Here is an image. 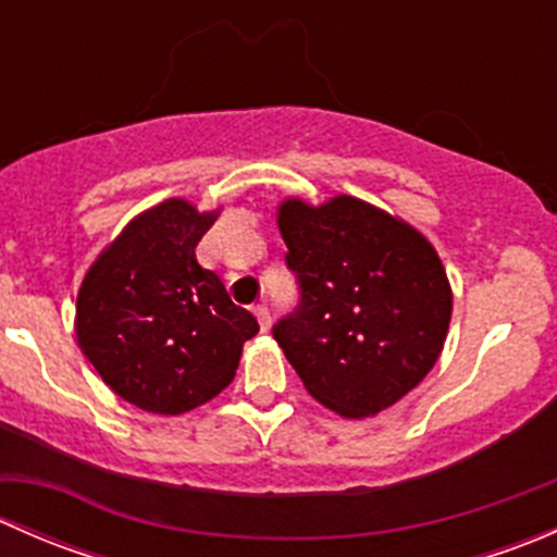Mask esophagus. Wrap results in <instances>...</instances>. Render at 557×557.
Here are the masks:
<instances>
[{
	"label": "esophagus",
	"mask_w": 557,
	"mask_h": 557,
	"mask_svg": "<svg viewBox=\"0 0 557 557\" xmlns=\"http://www.w3.org/2000/svg\"><path fill=\"white\" fill-rule=\"evenodd\" d=\"M252 314H256L258 325H261V331H269V325H272V318H269V310L263 305H256L252 307Z\"/></svg>",
	"instance_id": "esophagus-1"
}]
</instances>
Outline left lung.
Listing matches in <instances>:
<instances>
[{
	"label": "left lung",
	"mask_w": 557,
	"mask_h": 557,
	"mask_svg": "<svg viewBox=\"0 0 557 557\" xmlns=\"http://www.w3.org/2000/svg\"><path fill=\"white\" fill-rule=\"evenodd\" d=\"M301 307L274 339L307 393L347 420L401 401L440 361L453 288L436 247L398 215L356 196L277 207Z\"/></svg>",
	"instance_id": "8db88e82"
}]
</instances>
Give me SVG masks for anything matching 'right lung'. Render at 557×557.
<instances>
[{"instance_id": "right-lung-1", "label": "right lung", "mask_w": 557, "mask_h": 557, "mask_svg": "<svg viewBox=\"0 0 557 557\" xmlns=\"http://www.w3.org/2000/svg\"><path fill=\"white\" fill-rule=\"evenodd\" d=\"M221 207L166 199L134 215L88 267L77 290L75 336L112 393L153 414H185L234 380L258 334L196 245Z\"/></svg>"}]
</instances>
